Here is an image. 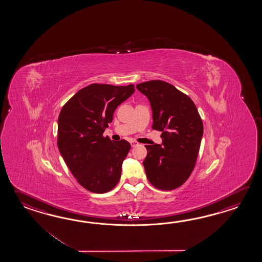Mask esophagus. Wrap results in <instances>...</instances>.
I'll return each instance as SVG.
<instances>
[{
  "mask_svg": "<svg viewBox=\"0 0 262 262\" xmlns=\"http://www.w3.org/2000/svg\"><path fill=\"white\" fill-rule=\"evenodd\" d=\"M130 144H131L132 147H136V146L139 145V142H137V141H135V140H131V141H130Z\"/></svg>",
  "mask_w": 262,
  "mask_h": 262,
  "instance_id": "34e87169",
  "label": "esophagus"
}]
</instances>
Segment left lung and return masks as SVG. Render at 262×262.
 <instances>
[{
    "instance_id": "obj_1",
    "label": "left lung",
    "mask_w": 262,
    "mask_h": 262,
    "mask_svg": "<svg viewBox=\"0 0 262 262\" xmlns=\"http://www.w3.org/2000/svg\"><path fill=\"white\" fill-rule=\"evenodd\" d=\"M152 110V129L161 131L162 144L145 145L146 176L160 190L178 188L189 178L200 151L203 123L188 95L163 80L136 86Z\"/></svg>"
}]
</instances>
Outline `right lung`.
Instances as JSON below:
<instances>
[{"instance_id": "add662e5", "label": "right lung", "mask_w": 262, "mask_h": 262, "mask_svg": "<svg viewBox=\"0 0 262 262\" xmlns=\"http://www.w3.org/2000/svg\"><path fill=\"white\" fill-rule=\"evenodd\" d=\"M133 84H91L79 90L61 108L57 145L73 176L85 189L103 194L121 178L122 164L131 145L112 141L103 133L121 103L133 95Z\"/></svg>"}]
</instances>
